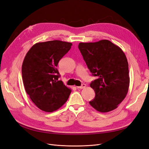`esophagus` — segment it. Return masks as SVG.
<instances>
[{
	"label": "esophagus",
	"instance_id": "obj_1",
	"mask_svg": "<svg viewBox=\"0 0 149 149\" xmlns=\"http://www.w3.org/2000/svg\"><path fill=\"white\" fill-rule=\"evenodd\" d=\"M86 86V84L83 83V84H81V86H77V88H78V89H83V88H84Z\"/></svg>",
	"mask_w": 149,
	"mask_h": 149
}]
</instances>
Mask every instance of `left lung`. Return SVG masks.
Instances as JSON below:
<instances>
[{"label": "left lung", "mask_w": 149, "mask_h": 149, "mask_svg": "<svg viewBox=\"0 0 149 149\" xmlns=\"http://www.w3.org/2000/svg\"><path fill=\"white\" fill-rule=\"evenodd\" d=\"M78 48L92 76L96 77L90 83L95 91L90 105L101 112L115 109L124 100L129 86V65L124 53L107 40L79 43Z\"/></svg>", "instance_id": "1"}]
</instances>
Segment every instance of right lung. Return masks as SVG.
Here are the masks:
<instances>
[{
	"instance_id": "right-lung-1",
	"label": "right lung",
	"mask_w": 149,
	"mask_h": 149,
	"mask_svg": "<svg viewBox=\"0 0 149 149\" xmlns=\"http://www.w3.org/2000/svg\"><path fill=\"white\" fill-rule=\"evenodd\" d=\"M72 43L53 40L35 44L26 53L22 67V80L31 100L39 109L53 112L66 102L71 90L61 80L58 63Z\"/></svg>"
}]
</instances>
